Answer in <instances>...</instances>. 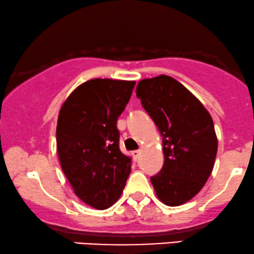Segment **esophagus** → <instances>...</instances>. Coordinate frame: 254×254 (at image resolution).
Instances as JSON below:
<instances>
[{"mask_svg":"<svg viewBox=\"0 0 254 254\" xmlns=\"http://www.w3.org/2000/svg\"><path fill=\"white\" fill-rule=\"evenodd\" d=\"M139 155H140V150H133V151H131V156H132V158L135 161H137V158L139 157Z\"/></svg>","mask_w":254,"mask_h":254,"instance_id":"esophagus-1","label":"esophagus"}]
</instances>
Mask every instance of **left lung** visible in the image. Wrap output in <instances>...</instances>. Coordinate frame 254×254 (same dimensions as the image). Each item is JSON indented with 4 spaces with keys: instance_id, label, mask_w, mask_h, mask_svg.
Instances as JSON below:
<instances>
[{
    "instance_id": "1",
    "label": "left lung",
    "mask_w": 254,
    "mask_h": 254,
    "mask_svg": "<svg viewBox=\"0 0 254 254\" xmlns=\"http://www.w3.org/2000/svg\"><path fill=\"white\" fill-rule=\"evenodd\" d=\"M136 94L163 138V167L150 179L155 193L167 206H181L212 174L218 151L213 119L202 103L169 75L143 79Z\"/></svg>"
}]
</instances>
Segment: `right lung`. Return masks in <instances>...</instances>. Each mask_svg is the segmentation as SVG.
<instances>
[{"mask_svg": "<svg viewBox=\"0 0 254 254\" xmlns=\"http://www.w3.org/2000/svg\"><path fill=\"white\" fill-rule=\"evenodd\" d=\"M136 81L91 79L61 105L57 151L61 169L82 202L106 209L118 200L131 172V158L119 150L117 119Z\"/></svg>", "mask_w": 254, "mask_h": 254, "instance_id": "add662e5", "label": "right lung"}]
</instances>
